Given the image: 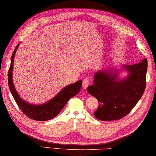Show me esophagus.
<instances>
[{
	"mask_svg": "<svg viewBox=\"0 0 156 156\" xmlns=\"http://www.w3.org/2000/svg\"><path fill=\"white\" fill-rule=\"evenodd\" d=\"M89 84H90V81H89V80L88 78H85L83 80V81H82V87H84V88H87L88 87Z\"/></svg>",
	"mask_w": 156,
	"mask_h": 156,
	"instance_id": "1",
	"label": "esophagus"
}]
</instances>
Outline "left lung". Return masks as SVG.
<instances>
[{
	"label": "left lung",
	"instance_id": "left-lung-1",
	"mask_svg": "<svg viewBox=\"0 0 156 156\" xmlns=\"http://www.w3.org/2000/svg\"><path fill=\"white\" fill-rule=\"evenodd\" d=\"M147 60L133 65H122L120 69L112 67L94 74V83L87 88L88 93L99 102L94 117L100 121L121 119L129 114L143 95L146 86ZM125 70L128 75L118 78Z\"/></svg>",
	"mask_w": 156,
	"mask_h": 156
}]
</instances>
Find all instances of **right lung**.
Masks as SVG:
<instances>
[{"mask_svg":"<svg viewBox=\"0 0 156 156\" xmlns=\"http://www.w3.org/2000/svg\"><path fill=\"white\" fill-rule=\"evenodd\" d=\"M19 44L16 46L11 56V66L8 73L9 87L11 94L21 110L29 118L38 121H48L54 118L62 110L64 106L72 97H74L80 90L82 80H80L74 84L68 85L51 100L41 105L30 104L23 100L16 91L12 81L13 62L15 53L19 48Z\"/></svg>","mask_w":156,"mask_h":156,"instance_id":"obj_1","label":"right lung"}]
</instances>
